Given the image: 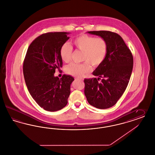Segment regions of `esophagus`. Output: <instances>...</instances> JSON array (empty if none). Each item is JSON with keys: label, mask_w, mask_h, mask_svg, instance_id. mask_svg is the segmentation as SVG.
Listing matches in <instances>:
<instances>
[{"label": "esophagus", "mask_w": 155, "mask_h": 155, "mask_svg": "<svg viewBox=\"0 0 155 155\" xmlns=\"http://www.w3.org/2000/svg\"><path fill=\"white\" fill-rule=\"evenodd\" d=\"M76 79H80V80H83V79H81V78H80V79H79V78H75Z\"/></svg>", "instance_id": "obj_1"}]
</instances>
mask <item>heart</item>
I'll return each mask as SVG.
<instances>
[{"mask_svg":"<svg viewBox=\"0 0 155 155\" xmlns=\"http://www.w3.org/2000/svg\"><path fill=\"white\" fill-rule=\"evenodd\" d=\"M77 50L83 52L81 64L71 63L65 67L67 74L81 77L89 73L94 67H98L103 63L108 52V44L102 37H95L87 35H80L73 40ZM73 54V48L67 43H64L60 49V56L62 60L68 63Z\"/></svg>","mask_w":155,"mask_h":155,"instance_id":"b5f03b06","label":"heart"}]
</instances>
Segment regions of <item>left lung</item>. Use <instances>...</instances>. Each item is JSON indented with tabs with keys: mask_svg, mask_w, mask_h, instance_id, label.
<instances>
[{
	"mask_svg": "<svg viewBox=\"0 0 155 155\" xmlns=\"http://www.w3.org/2000/svg\"><path fill=\"white\" fill-rule=\"evenodd\" d=\"M107 41L108 52L104 62L92 74L99 78L84 79V94L88 102L97 109H108L116 104L128 85L133 67L132 52L117 33L90 31ZM102 78L101 80L100 79ZM101 80V82L98 80Z\"/></svg>",
	"mask_w": 155,
	"mask_h": 155,
	"instance_id": "1",
	"label": "left lung"
}]
</instances>
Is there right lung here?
Masks as SVG:
<instances>
[{"label":"right lung","mask_w":155,"mask_h":155,"mask_svg":"<svg viewBox=\"0 0 155 155\" xmlns=\"http://www.w3.org/2000/svg\"><path fill=\"white\" fill-rule=\"evenodd\" d=\"M68 33L40 35L30 44L24 59L23 75L28 89L37 103L46 111L60 110L68 103L74 79L66 75L59 79L54 74L56 69L63 66L60 49L69 39Z\"/></svg>","instance_id":"obj_1"}]
</instances>
